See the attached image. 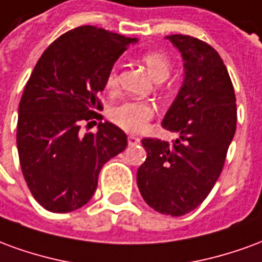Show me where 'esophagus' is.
<instances>
[{"label": "esophagus", "instance_id": "34e87169", "mask_svg": "<svg viewBox=\"0 0 262 262\" xmlns=\"http://www.w3.org/2000/svg\"><path fill=\"white\" fill-rule=\"evenodd\" d=\"M127 143H129V146H135V144H139V143H140V139L137 136L130 135V136H127Z\"/></svg>", "mask_w": 262, "mask_h": 262}]
</instances>
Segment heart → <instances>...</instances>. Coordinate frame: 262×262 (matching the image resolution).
I'll return each instance as SVG.
<instances>
[{
    "label": "heart",
    "mask_w": 262,
    "mask_h": 262,
    "mask_svg": "<svg viewBox=\"0 0 262 262\" xmlns=\"http://www.w3.org/2000/svg\"><path fill=\"white\" fill-rule=\"evenodd\" d=\"M140 60L146 64L157 81L165 80L171 73V60L163 52L148 50L140 56ZM118 85V71L112 69L106 74L105 86L108 90H115ZM156 106L148 101H122L112 105L108 111V116L112 123L126 132H140L147 125V122L154 116Z\"/></svg>",
    "instance_id": "b5f03b06"
}]
</instances>
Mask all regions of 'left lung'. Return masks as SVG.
Instances as JSON below:
<instances>
[{
	"instance_id": "8db88e82",
	"label": "left lung",
	"mask_w": 262,
	"mask_h": 262,
	"mask_svg": "<svg viewBox=\"0 0 262 262\" xmlns=\"http://www.w3.org/2000/svg\"><path fill=\"white\" fill-rule=\"evenodd\" d=\"M167 39L181 52L185 78L163 127L180 137L172 144L143 139L147 159L137 170V187L150 208L182 216L206 199L223 170L236 133V95L223 60L210 45L187 35Z\"/></svg>"
}]
</instances>
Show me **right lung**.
I'll return each instance as SVG.
<instances>
[{"mask_svg":"<svg viewBox=\"0 0 262 262\" xmlns=\"http://www.w3.org/2000/svg\"><path fill=\"white\" fill-rule=\"evenodd\" d=\"M135 42L102 28L78 26L43 52L26 82L16 126L20 170L33 198L50 212L84 206L103 164L127 146L125 132L109 122H99L97 133L82 136L80 129L84 122L102 119L98 94L115 61Z\"/></svg>","mask_w":262,"mask_h":262,"instance_id":"right-lung-1","label":"right lung"}]
</instances>
